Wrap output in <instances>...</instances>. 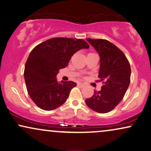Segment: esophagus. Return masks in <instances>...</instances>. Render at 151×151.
Listing matches in <instances>:
<instances>
[{"label":"esophagus","instance_id":"obj_1","mask_svg":"<svg viewBox=\"0 0 151 151\" xmlns=\"http://www.w3.org/2000/svg\"><path fill=\"white\" fill-rule=\"evenodd\" d=\"M77 85L81 87V88H83V87L85 86V84H84V83H78Z\"/></svg>","mask_w":151,"mask_h":151}]
</instances>
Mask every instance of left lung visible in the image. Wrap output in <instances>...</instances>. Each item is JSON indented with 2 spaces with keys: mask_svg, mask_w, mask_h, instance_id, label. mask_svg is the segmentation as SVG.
Wrapping results in <instances>:
<instances>
[{
  "mask_svg": "<svg viewBox=\"0 0 151 151\" xmlns=\"http://www.w3.org/2000/svg\"><path fill=\"white\" fill-rule=\"evenodd\" d=\"M100 57L98 77L104 84L86 100L90 109L100 114L114 109L123 98L130 82L131 69L126 56L116 46L106 40L89 39Z\"/></svg>",
  "mask_w": 151,
  "mask_h": 151,
  "instance_id": "obj_1",
  "label": "left lung"
}]
</instances>
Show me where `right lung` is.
Here are the masks:
<instances>
[{
    "label": "right lung",
    "mask_w": 151,
    "mask_h": 151,
    "mask_svg": "<svg viewBox=\"0 0 151 151\" xmlns=\"http://www.w3.org/2000/svg\"><path fill=\"white\" fill-rule=\"evenodd\" d=\"M89 45L81 39L56 37L34 48L26 60L24 79L30 98L38 107L53 110L65 102L74 82H58L59 70L66 68L72 56Z\"/></svg>",
    "instance_id": "1"
}]
</instances>
